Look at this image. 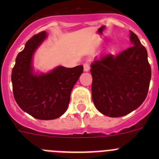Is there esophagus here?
<instances>
[{"mask_svg": "<svg viewBox=\"0 0 159 159\" xmlns=\"http://www.w3.org/2000/svg\"><path fill=\"white\" fill-rule=\"evenodd\" d=\"M83 66H84V71H89V69H90V65H89V62H85V63H84Z\"/></svg>", "mask_w": 159, "mask_h": 159, "instance_id": "obj_1", "label": "esophagus"}]
</instances>
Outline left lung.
<instances>
[{
  "label": "left lung",
  "mask_w": 159,
  "mask_h": 159,
  "mask_svg": "<svg viewBox=\"0 0 159 159\" xmlns=\"http://www.w3.org/2000/svg\"><path fill=\"white\" fill-rule=\"evenodd\" d=\"M130 41L131 48L118 55L105 54L91 65L94 106L112 118L137 109L148 94L152 71L147 50L132 31Z\"/></svg>",
  "instance_id": "8db88e82"
}]
</instances>
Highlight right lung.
Returning a JSON list of instances; mask_svg holds the SVG:
<instances>
[{
  "instance_id": "add662e5",
  "label": "right lung",
  "mask_w": 159,
  "mask_h": 159,
  "mask_svg": "<svg viewBox=\"0 0 159 159\" xmlns=\"http://www.w3.org/2000/svg\"><path fill=\"white\" fill-rule=\"evenodd\" d=\"M46 38V32L41 31L27 41L16 57L11 81L14 99L24 111L38 119L52 120L66 111L70 92L83 66H58L47 74L34 73L33 54Z\"/></svg>"
}]
</instances>
